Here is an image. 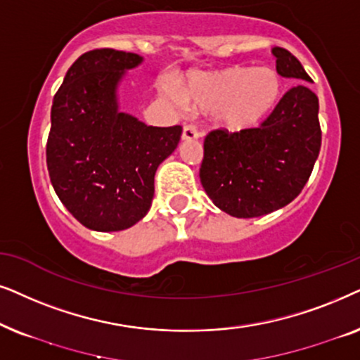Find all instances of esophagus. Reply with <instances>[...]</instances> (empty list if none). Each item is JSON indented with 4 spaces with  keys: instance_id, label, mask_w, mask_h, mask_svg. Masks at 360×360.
<instances>
[{
    "instance_id": "1",
    "label": "esophagus",
    "mask_w": 360,
    "mask_h": 360,
    "mask_svg": "<svg viewBox=\"0 0 360 360\" xmlns=\"http://www.w3.org/2000/svg\"><path fill=\"white\" fill-rule=\"evenodd\" d=\"M198 138H199V131L195 130V127H193V124H184L183 140L184 141H193V140H198Z\"/></svg>"
}]
</instances>
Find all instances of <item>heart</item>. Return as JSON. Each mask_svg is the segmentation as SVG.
Here are the masks:
<instances>
[{
    "instance_id": "b5f03b06",
    "label": "heart",
    "mask_w": 360,
    "mask_h": 360,
    "mask_svg": "<svg viewBox=\"0 0 360 360\" xmlns=\"http://www.w3.org/2000/svg\"><path fill=\"white\" fill-rule=\"evenodd\" d=\"M181 97L189 107L214 112L224 130L243 133L257 128L276 108L281 77L273 67H225L191 77L181 85Z\"/></svg>"
}]
</instances>
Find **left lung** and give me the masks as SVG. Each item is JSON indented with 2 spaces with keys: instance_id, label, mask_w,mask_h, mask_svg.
I'll list each match as a JSON object with an SVG mask.
<instances>
[{
  "instance_id": "left-lung-1",
  "label": "left lung",
  "mask_w": 360,
  "mask_h": 360,
  "mask_svg": "<svg viewBox=\"0 0 360 360\" xmlns=\"http://www.w3.org/2000/svg\"><path fill=\"white\" fill-rule=\"evenodd\" d=\"M276 72L311 82L301 62L273 47ZM319 102L298 84L283 95L260 128L243 133L210 131L204 140L200 184L232 217L250 219L288 205L308 183L321 150Z\"/></svg>"
}]
</instances>
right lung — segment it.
I'll return each instance as SVG.
<instances>
[{
    "mask_svg": "<svg viewBox=\"0 0 360 360\" xmlns=\"http://www.w3.org/2000/svg\"><path fill=\"white\" fill-rule=\"evenodd\" d=\"M143 57L95 49L67 70L51 110L47 169L56 194L80 224L97 232L130 229L155 195L158 166L183 128L148 127L120 112L118 85Z\"/></svg>",
    "mask_w": 360,
    "mask_h": 360,
    "instance_id": "1",
    "label": "right lung"
}]
</instances>
